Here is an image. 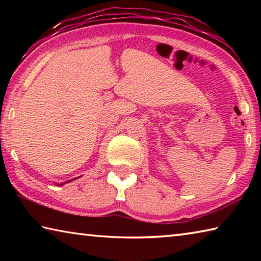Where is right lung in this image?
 I'll use <instances>...</instances> for the list:
<instances>
[{
    "label": "right lung",
    "mask_w": 261,
    "mask_h": 261,
    "mask_svg": "<svg viewBox=\"0 0 261 261\" xmlns=\"http://www.w3.org/2000/svg\"><path fill=\"white\" fill-rule=\"evenodd\" d=\"M74 179H76V178H74ZM68 182H71V180H68ZM68 182H65V183H68ZM65 183H61V184H57V185H63V184H65Z\"/></svg>",
    "instance_id": "right-lung-1"
}]
</instances>
